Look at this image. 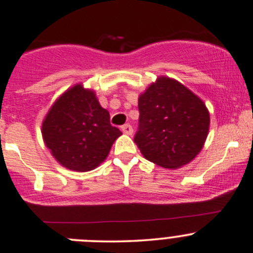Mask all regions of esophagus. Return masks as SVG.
Listing matches in <instances>:
<instances>
[{
    "instance_id": "esophagus-1",
    "label": "esophagus",
    "mask_w": 253,
    "mask_h": 253,
    "mask_svg": "<svg viewBox=\"0 0 253 253\" xmlns=\"http://www.w3.org/2000/svg\"><path fill=\"white\" fill-rule=\"evenodd\" d=\"M121 131L124 132L125 134H129V135H131L132 133H133V128H132L131 125H128V124L124 125V126L121 127Z\"/></svg>"
}]
</instances>
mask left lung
I'll return each instance as SVG.
<instances>
[{
    "label": "left lung",
    "mask_w": 253,
    "mask_h": 253,
    "mask_svg": "<svg viewBox=\"0 0 253 253\" xmlns=\"http://www.w3.org/2000/svg\"><path fill=\"white\" fill-rule=\"evenodd\" d=\"M134 143L145 159L178 169L200 153L209 134L210 114L203 100L175 80L159 78L139 95Z\"/></svg>",
    "instance_id": "1"
}]
</instances>
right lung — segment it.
Returning a JSON list of instances; mask_svg holds the SVG:
<instances>
[{
  "mask_svg": "<svg viewBox=\"0 0 253 253\" xmlns=\"http://www.w3.org/2000/svg\"><path fill=\"white\" fill-rule=\"evenodd\" d=\"M121 134L94 92L80 84L55 100L42 122V137L55 160L78 172L99 166Z\"/></svg>",
  "mask_w": 253,
  "mask_h": 253,
  "instance_id": "right-lung-1",
  "label": "right lung"
}]
</instances>
